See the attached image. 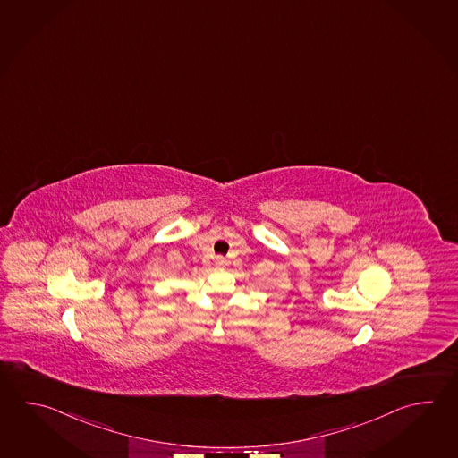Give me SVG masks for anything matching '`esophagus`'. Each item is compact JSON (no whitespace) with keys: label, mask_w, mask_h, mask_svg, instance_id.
Here are the masks:
<instances>
[{"label":"esophagus","mask_w":458,"mask_h":458,"mask_svg":"<svg viewBox=\"0 0 458 458\" xmlns=\"http://www.w3.org/2000/svg\"><path fill=\"white\" fill-rule=\"evenodd\" d=\"M215 264H216L218 267H225V264H226V259H225L224 256H218V258L215 259Z\"/></svg>","instance_id":"esophagus-1"}]
</instances>
